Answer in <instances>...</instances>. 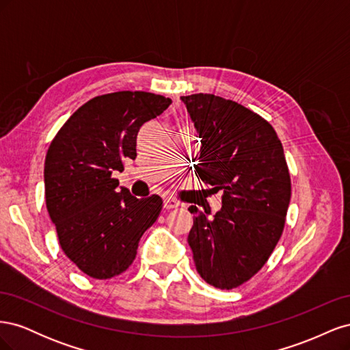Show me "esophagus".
Returning a JSON list of instances; mask_svg holds the SVG:
<instances>
[{
  "label": "esophagus",
  "mask_w": 350,
  "mask_h": 350,
  "mask_svg": "<svg viewBox=\"0 0 350 350\" xmlns=\"http://www.w3.org/2000/svg\"><path fill=\"white\" fill-rule=\"evenodd\" d=\"M163 207H165L166 210H172V208L179 207V203H178L176 200L171 198V197H165V198H163Z\"/></svg>",
  "instance_id": "1"
}]
</instances>
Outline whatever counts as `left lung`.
I'll use <instances>...</instances> for the list:
<instances>
[{"label": "left lung", "mask_w": 350, "mask_h": 350, "mask_svg": "<svg viewBox=\"0 0 350 350\" xmlns=\"http://www.w3.org/2000/svg\"><path fill=\"white\" fill-rule=\"evenodd\" d=\"M201 139L196 176L221 191L208 219L196 206L188 243L198 274L217 289L248 282L276 248L291 201V175L273 126L242 105L208 93L183 96Z\"/></svg>", "instance_id": "1"}]
</instances>
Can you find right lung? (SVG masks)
Here are the masks:
<instances>
[{
    "instance_id": "add662e5",
    "label": "right lung",
    "mask_w": 350,
    "mask_h": 350,
    "mask_svg": "<svg viewBox=\"0 0 350 350\" xmlns=\"http://www.w3.org/2000/svg\"><path fill=\"white\" fill-rule=\"evenodd\" d=\"M171 103L149 92L102 94L74 112L51 142L44 169L48 213L62 251L93 279L129 269L140 238L161 215V197L118 193L112 174L135 159L142 125Z\"/></svg>"
}]
</instances>
